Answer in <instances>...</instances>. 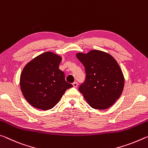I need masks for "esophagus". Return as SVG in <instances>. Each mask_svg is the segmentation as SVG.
<instances>
[{
	"mask_svg": "<svg viewBox=\"0 0 148 148\" xmlns=\"http://www.w3.org/2000/svg\"><path fill=\"white\" fill-rule=\"evenodd\" d=\"M73 86L74 87H75V88H77V86H78V83H77V82H74V83H73Z\"/></svg>",
	"mask_w": 148,
	"mask_h": 148,
	"instance_id": "34e87169",
	"label": "esophagus"
}]
</instances>
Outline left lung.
Here are the masks:
<instances>
[{"instance_id":"1","label":"left lung","mask_w":148,"mask_h":148,"mask_svg":"<svg viewBox=\"0 0 148 148\" xmlns=\"http://www.w3.org/2000/svg\"><path fill=\"white\" fill-rule=\"evenodd\" d=\"M77 58L84 65L86 79L79 90L89 106L96 110L111 107L121 95L125 79L117 61L108 53L92 50Z\"/></svg>"}]
</instances>
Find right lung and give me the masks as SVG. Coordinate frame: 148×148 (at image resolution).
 Segmentation results:
<instances>
[{
	"label": "right lung",
	"instance_id": "right-lung-1",
	"mask_svg": "<svg viewBox=\"0 0 148 148\" xmlns=\"http://www.w3.org/2000/svg\"><path fill=\"white\" fill-rule=\"evenodd\" d=\"M62 57L51 52L42 53L25 65L20 75V88L28 103L42 110L56 105L71 84L59 69Z\"/></svg>",
	"mask_w": 148,
	"mask_h": 148
}]
</instances>
